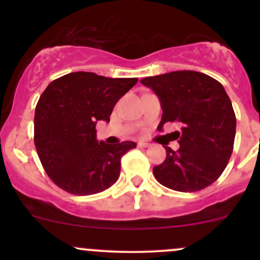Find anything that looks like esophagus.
Returning a JSON list of instances; mask_svg holds the SVG:
<instances>
[{"label":"esophagus","instance_id":"1","mask_svg":"<svg viewBox=\"0 0 260 260\" xmlns=\"http://www.w3.org/2000/svg\"><path fill=\"white\" fill-rule=\"evenodd\" d=\"M138 147L139 148H148V147H150V144H149V143H145V142H139Z\"/></svg>","mask_w":260,"mask_h":260}]
</instances>
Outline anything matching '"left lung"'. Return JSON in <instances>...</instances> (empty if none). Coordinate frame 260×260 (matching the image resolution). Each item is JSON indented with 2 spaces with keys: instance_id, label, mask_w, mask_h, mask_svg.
Returning <instances> with one entry per match:
<instances>
[{
  "instance_id": "1",
  "label": "left lung",
  "mask_w": 260,
  "mask_h": 260,
  "mask_svg": "<svg viewBox=\"0 0 260 260\" xmlns=\"http://www.w3.org/2000/svg\"><path fill=\"white\" fill-rule=\"evenodd\" d=\"M159 96L162 117L178 122L172 134L180 148L165 147L166 159L153 169L162 186L197 192L214 183L228 166L236 134V116L221 83L196 71H176L140 80Z\"/></svg>"
}]
</instances>
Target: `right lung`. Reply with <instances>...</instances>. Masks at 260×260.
<instances>
[{
	"label": "right lung",
	"mask_w": 260,
	"mask_h": 260,
	"mask_svg": "<svg viewBox=\"0 0 260 260\" xmlns=\"http://www.w3.org/2000/svg\"><path fill=\"white\" fill-rule=\"evenodd\" d=\"M137 82L74 72L47 85L35 107L34 143L56 186L71 194L89 196L117 181L121 157L137 144L99 143L95 127L98 121L110 122L116 103Z\"/></svg>",
	"instance_id": "obj_1"
}]
</instances>
